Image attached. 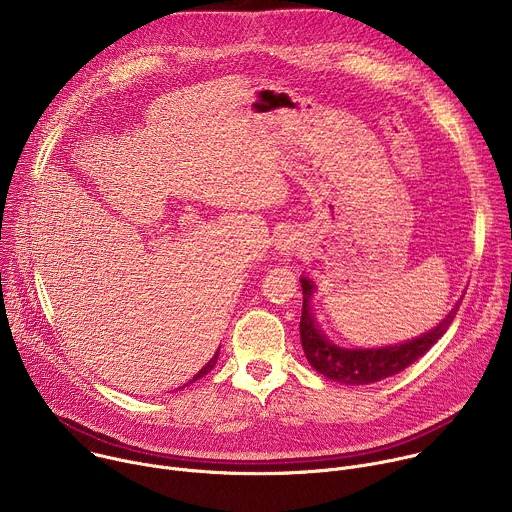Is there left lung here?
Returning <instances> with one entry per match:
<instances>
[{
	"instance_id": "8db88e82",
	"label": "left lung",
	"mask_w": 512,
	"mask_h": 512,
	"mask_svg": "<svg viewBox=\"0 0 512 512\" xmlns=\"http://www.w3.org/2000/svg\"><path fill=\"white\" fill-rule=\"evenodd\" d=\"M300 281L304 289V306H302V322H300L304 354L320 375L344 385H369L401 373L446 334V330L454 322L456 312L460 308V302H458L454 310L433 330L405 344L383 346V348H342V346H336L318 328L314 320L312 306H310L312 289H314L312 281L306 277H302Z\"/></svg>"
}]
</instances>
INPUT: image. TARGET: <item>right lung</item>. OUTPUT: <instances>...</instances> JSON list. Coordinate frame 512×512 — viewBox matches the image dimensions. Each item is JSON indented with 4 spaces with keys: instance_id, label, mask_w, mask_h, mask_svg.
I'll use <instances>...</instances> for the list:
<instances>
[{
    "instance_id": "obj_1",
    "label": "right lung",
    "mask_w": 512,
    "mask_h": 512,
    "mask_svg": "<svg viewBox=\"0 0 512 512\" xmlns=\"http://www.w3.org/2000/svg\"><path fill=\"white\" fill-rule=\"evenodd\" d=\"M216 358H218V352H216V354H214V356H212V358H210V360H208V362H206V367H204V369H200V371H198V375H194V379H192V381H190V383H194V381H198V379H200V377H204V375H208V373H210V371H212V367H214V364H216Z\"/></svg>"
}]
</instances>
